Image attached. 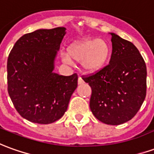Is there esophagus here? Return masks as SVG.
Returning a JSON list of instances; mask_svg holds the SVG:
<instances>
[{"label":"esophagus","instance_id":"34e87169","mask_svg":"<svg viewBox=\"0 0 154 154\" xmlns=\"http://www.w3.org/2000/svg\"><path fill=\"white\" fill-rule=\"evenodd\" d=\"M84 83V81L82 80V77H78V85H81V84H83Z\"/></svg>","mask_w":154,"mask_h":154}]
</instances>
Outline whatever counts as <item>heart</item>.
<instances>
[{"instance_id": "1", "label": "heart", "mask_w": 154, "mask_h": 154, "mask_svg": "<svg viewBox=\"0 0 154 154\" xmlns=\"http://www.w3.org/2000/svg\"><path fill=\"white\" fill-rule=\"evenodd\" d=\"M111 53L107 41L101 38L83 39L72 42L67 48V52L62 51L61 57L64 63H81L86 72L96 73L107 66Z\"/></svg>"}]
</instances>
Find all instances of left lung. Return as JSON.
<instances>
[{
    "instance_id": "left-lung-1",
    "label": "left lung",
    "mask_w": 154,
    "mask_h": 154,
    "mask_svg": "<svg viewBox=\"0 0 154 154\" xmlns=\"http://www.w3.org/2000/svg\"><path fill=\"white\" fill-rule=\"evenodd\" d=\"M109 34L112 47L109 64L83 80L92 88L93 115L106 124L119 125L131 120L144 101L147 67L132 42L113 32Z\"/></svg>"
}]
</instances>
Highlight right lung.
<instances>
[{
	"label": "right lung",
	"instance_id": "obj_1",
	"mask_svg": "<svg viewBox=\"0 0 154 154\" xmlns=\"http://www.w3.org/2000/svg\"><path fill=\"white\" fill-rule=\"evenodd\" d=\"M65 27L38 29L19 38L7 60L8 93L30 122L49 124L64 115L77 87V75L53 72Z\"/></svg>",
	"mask_w": 154,
	"mask_h": 154
}]
</instances>
